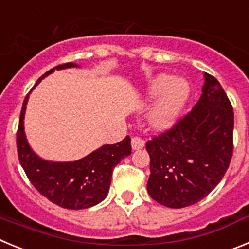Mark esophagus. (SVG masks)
Listing matches in <instances>:
<instances>
[{"label": "esophagus", "mask_w": 249, "mask_h": 249, "mask_svg": "<svg viewBox=\"0 0 249 249\" xmlns=\"http://www.w3.org/2000/svg\"><path fill=\"white\" fill-rule=\"evenodd\" d=\"M132 148L133 149H141L143 148L144 146V141L140 137V136H133L131 140Z\"/></svg>", "instance_id": "34e87169"}]
</instances>
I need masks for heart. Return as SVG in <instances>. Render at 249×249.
<instances>
[{
    "label": "heart",
    "mask_w": 249,
    "mask_h": 249,
    "mask_svg": "<svg viewBox=\"0 0 249 249\" xmlns=\"http://www.w3.org/2000/svg\"><path fill=\"white\" fill-rule=\"evenodd\" d=\"M188 85L183 80H175L169 74H160L151 81L148 94L152 98L165 93L148 113V122L153 128L164 129L172 126L181 113L188 97Z\"/></svg>",
    "instance_id": "1"
}]
</instances>
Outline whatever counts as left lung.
<instances>
[{"label": "left lung", "instance_id": "8db88e82", "mask_svg": "<svg viewBox=\"0 0 249 249\" xmlns=\"http://www.w3.org/2000/svg\"><path fill=\"white\" fill-rule=\"evenodd\" d=\"M202 96L172 127L146 143L147 191L169 208L192 206L221 182L233 155L234 114L214 77L204 73Z\"/></svg>", "mask_w": 249, "mask_h": 249}]
</instances>
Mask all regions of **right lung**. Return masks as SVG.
<instances>
[{"label":"right lung","instance_id":"right-lung-1","mask_svg":"<svg viewBox=\"0 0 249 249\" xmlns=\"http://www.w3.org/2000/svg\"><path fill=\"white\" fill-rule=\"evenodd\" d=\"M72 62L56 66V70L76 67ZM54 68L39 77L37 83ZM26 96L17 129V153L22 168L34 187L46 198L67 210H83L102 202L108 193L113 168L121 160L131 155V138L116 144H105L82 160L74 162H50L39 158L28 146L23 131Z\"/></svg>","mask_w":249,"mask_h":249}]
</instances>
